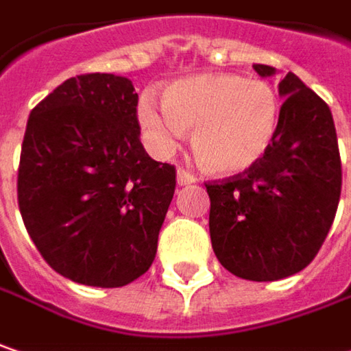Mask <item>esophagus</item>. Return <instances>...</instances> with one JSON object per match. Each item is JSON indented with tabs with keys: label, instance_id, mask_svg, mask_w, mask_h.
I'll list each match as a JSON object with an SVG mask.
<instances>
[{
	"label": "esophagus",
	"instance_id": "obj_1",
	"mask_svg": "<svg viewBox=\"0 0 351 351\" xmlns=\"http://www.w3.org/2000/svg\"><path fill=\"white\" fill-rule=\"evenodd\" d=\"M196 182L195 175H191L189 171H184V169H178L176 171V184L178 186H186V184H193Z\"/></svg>",
	"mask_w": 351,
	"mask_h": 351
}]
</instances>
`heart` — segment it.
I'll return each mask as SVG.
<instances>
[{"mask_svg":"<svg viewBox=\"0 0 351 351\" xmlns=\"http://www.w3.org/2000/svg\"><path fill=\"white\" fill-rule=\"evenodd\" d=\"M280 97L260 79L200 73L165 89V105L143 95L136 117L151 149L167 155L193 129L198 165L215 176L248 173L268 155L280 125Z\"/></svg>","mask_w":351,"mask_h":351,"instance_id":"obj_1","label":"heart"}]
</instances>
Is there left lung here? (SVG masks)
Returning <instances> with one entry per match:
<instances>
[{
	"label": "left lung",
	"mask_w": 351,
	"mask_h": 351,
	"mask_svg": "<svg viewBox=\"0 0 351 351\" xmlns=\"http://www.w3.org/2000/svg\"><path fill=\"white\" fill-rule=\"evenodd\" d=\"M274 77L270 65H252ZM280 125L268 155L244 175L206 184L218 262L252 282L304 270L330 232L341 193L338 136L330 107L294 73L278 83Z\"/></svg>",
	"instance_id": "obj_1"
}]
</instances>
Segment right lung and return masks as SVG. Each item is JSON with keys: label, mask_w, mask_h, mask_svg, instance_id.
<instances>
[{"label": "right lung", "mask_w": 351, "mask_h": 351, "mask_svg": "<svg viewBox=\"0 0 351 351\" xmlns=\"http://www.w3.org/2000/svg\"><path fill=\"white\" fill-rule=\"evenodd\" d=\"M136 103L127 77L89 73L63 81L27 121L19 213L45 262L85 286H127L151 268L175 195V167L141 143Z\"/></svg>", "instance_id": "1"}]
</instances>
